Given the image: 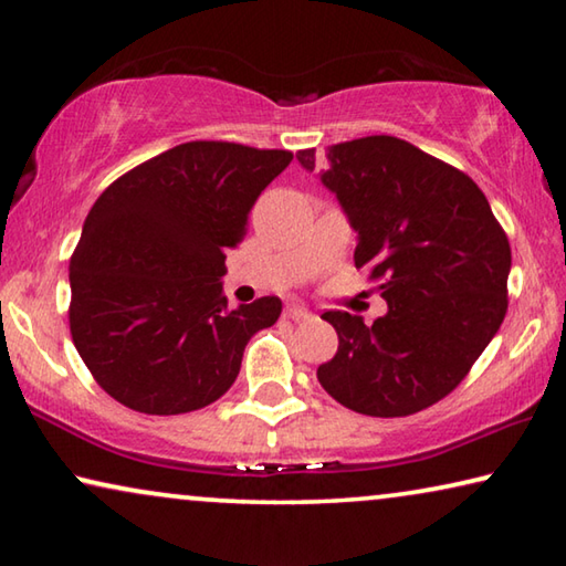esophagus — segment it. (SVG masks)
<instances>
[{
    "label": "esophagus",
    "mask_w": 566,
    "mask_h": 566,
    "mask_svg": "<svg viewBox=\"0 0 566 566\" xmlns=\"http://www.w3.org/2000/svg\"><path fill=\"white\" fill-rule=\"evenodd\" d=\"M284 317L286 319H292V322H304V319H310L312 317V312L306 310V306H300V304H290L284 310Z\"/></svg>",
    "instance_id": "34e87169"
}]
</instances>
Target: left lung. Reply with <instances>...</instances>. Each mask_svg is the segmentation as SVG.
I'll return each instance as SVG.
<instances>
[{
    "mask_svg": "<svg viewBox=\"0 0 566 566\" xmlns=\"http://www.w3.org/2000/svg\"><path fill=\"white\" fill-rule=\"evenodd\" d=\"M296 159L314 169V149ZM319 177L359 234L354 264L381 282L389 306L371 327L349 312L322 314L339 349L317 369L319 385L369 417L437 405L504 322L510 239L464 171L405 139L332 145Z\"/></svg>",
    "mask_w": 566,
    "mask_h": 566,
    "instance_id": "8db88e82",
    "label": "left lung"
}]
</instances>
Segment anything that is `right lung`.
Here are the masks:
<instances>
[{
  "instance_id": "add662e5",
  "label": "right lung",
  "mask_w": 566,
  "mask_h": 566,
  "mask_svg": "<svg viewBox=\"0 0 566 566\" xmlns=\"http://www.w3.org/2000/svg\"><path fill=\"white\" fill-rule=\"evenodd\" d=\"M286 149L187 142L102 191L70 264V332L97 385L142 415H185L234 385L247 342L280 319L229 310L219 276Z\"/></svg>"
}]
</instances>
